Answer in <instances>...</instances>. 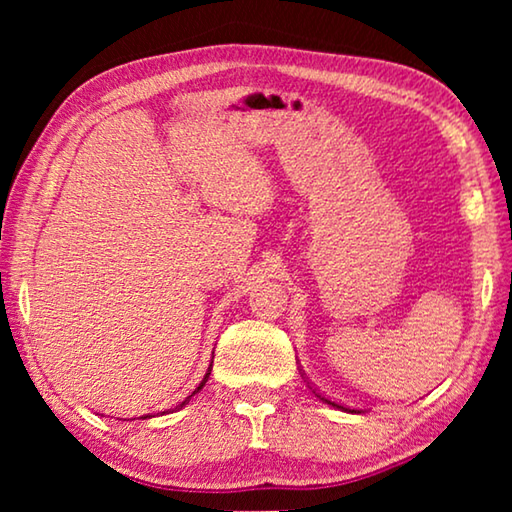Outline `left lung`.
<instances>
[{"label": "left lung", "mask_w": 512, "mask_h": 512, "mask_svg": "<svg viewBox=\"0 0 512 512\" xmlns=\"http://www.w3.org/2000/svg\"><path fill=\"white\" fill-rule=\"evenodd\" d=\"M323 400H325V397H323ZM327 404H332V406H336V409H341V411H350V409H345V406H341V404H334V402H329V400H325ZM354 413V411H352Z\"/></svg>", "instance_id": "obj_1"}]
</instances>
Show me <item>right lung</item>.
Masks as SVG:
<instances>
[{"label":"right lung","instance_id":"obj_1","mask_svg":"<svg viewBox=\"0 0 512 512\" xmlns=\"http://www.w3.org/2000/svg\"><path fill=\"white\" fill-rule=\"evenodd\" d=\"M212 368V366H210ZM207 377H210V372H207V375L203 377V381H201V384H198V388H196V391L194 393H198V391H201V388L205 386V381H207ZM192 393V395H194ZM192 395H189V397H192ZM189 397H185V400L183 402H180V404H176V406H173V411H178V409H183V406L189 402ZM162 413H167V411H162ZM142 418H153V415H142Z\"/></svg>","mask_w":512,"mask_h":512}]
</instances>
